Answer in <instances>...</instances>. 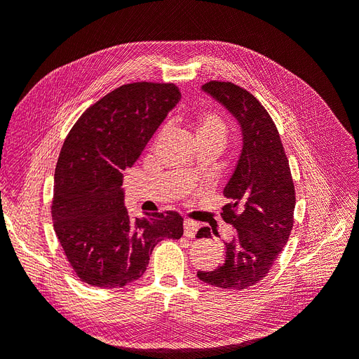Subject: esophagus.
I'll return each mask as SVG.
<instances>
[{"label": "esophagus", "instance_id": "34e87169", "mask_svg": "<svg viewBox=\"0 0 359 359\" xmlns=\"http://www.w3.org/2000/svg\"><path fill=\"white\" fill-rule=\"evenodd\" d=\"M198 229H199V224L196 222L189 220V219L184 220V235H186L187 238H194V236H196Z\"/></svg>", "mask_w": 359, "mask_h": 359}]
</instances>
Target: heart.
I'll list each match as a JSON object with an SVG mask.
<instances>
[{
	"mask_svg": "<svg viewBox=\"0 0 359 359\" xmlns=\"http://www.w3.org/2000/svg\"><path fill=\"white\" fill-rule=\"evenodd\" d=\"M227 137V123L226 119L214 111L202 109L196 116V139L215 140L224 144Z\"/></svg>",
	"mask_w": 359,
	"mask_h": 359,
	"instance_id": "obj_1",
	"label": "heart"
}]
</instances>
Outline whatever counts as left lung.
Returning <instances> with one entry per match:
<instances>
[{"label":"left lung","instance_id":"1","mask_svg":"<svg viewBox=\"0 0 359 359\" xmlns=\"http://www.w3.org/2000/svg\"><path fill=\"white\" fill-rule=\"evenodd\" d=\"M202 90L232 114L243 133L240 160L223 194L222 217L235 227L224 243V262L198 277L222 289H247L264 280L286 245L293 226L295 187L278 130L253 94L232 82L210 81ZM198 238H211L210 227Z\"/></svg>","mask_w":359,"mask_h":359}]
</instances>
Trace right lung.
Returning <instances> with one entry per match:
<instances>
[{"instance_id": "1", "label": "right lung", "mask_w": 359, "mask_h": 359, "mask_svg": "<svg viewBox=\"0 0 359 359\" xmlns=\"http://www.w3.org/2000/svg\"><path fill=\"white\" fill-rule=\"evenodd\" d=\"M181 99L173 83L119 86L86 109L64 140L55 169L53 229L70 266L97 287H123L144 276L154 247L182 236L175 211L133 219L123 172L132 168Z\"/></svg>"}]
</instances>
